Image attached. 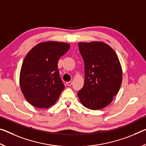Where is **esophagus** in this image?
I'll use <instances>...</instances> for the list:
<instances>
[{"label": "esophagus", "mask_w": 146, "mask_h": 146, "mask_svg": "<svg viewBox=\"0 0 146 146\" xmlns=\"http://www.w3.org/2000/svg\"><path fill=\"white\" fill-rule=\"evenodd\" d=\"M72 84H73V82L71 81H69V82H66V84L68 86H71V85H72Z\"/></svg>", "instance_id": "34e87169"}]
</instances>
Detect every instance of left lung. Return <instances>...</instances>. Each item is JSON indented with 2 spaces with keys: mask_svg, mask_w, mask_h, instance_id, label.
<instances>
[{
  "mask_svg": "<svg viewBox=\"0 0 146 146\" xmlns=\"http://www.w3.org/2000/svg\"><path fill=\"white\" fill-rule=\"evenodd\" d=\"M84 62V83L77 95L89 109L99 110L112 102L122 82V69L112 47L101 41L78 43Z\"/></svg>",
  "mask_w": 146,
  "mask_h": 146,
  "instance_id": "1",
  "label": "left lung"
}]
</instances>
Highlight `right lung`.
Here are the masks:
<instances>
[{"label": "right lung", "mask_w": 146, "mask_h": 146, "mask_svg": "<svg viewBox=\"0 0 146 146\" xmlns=\"http://www.w3.org/2000/svg\"><path fill=\"white\" fill-rule=\"evenodd\" d=\"M69 47L67 43L46 41L36 45L26 55L19 82L23 94L32 106L47 108L56 103L65 88L58 61Z\"/></svg>", "instance_id": "obj_1"}]
</instances>
